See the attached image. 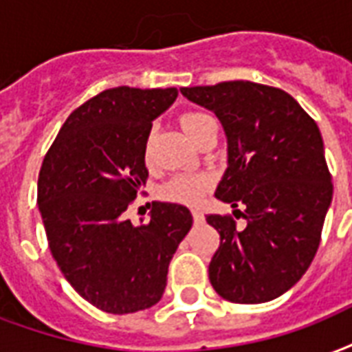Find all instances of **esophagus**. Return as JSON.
<instances>
[{
    "label": "esophagus",
    "instance_id": "esophagus-1",
    "mask_svg": "<svg viewBox=\"0 0 352 352\" xmlns=\"http://www.w3.org/2000/svg\"><path fill=\"white\" fill-rule=\"evenodd\" d=\"M192 216H194L195 223H201V221H205V214H203L201 210H197V208H195V210H192Z\"/></svg>",
    "mask_w": 352,
    "mask_h": 352
}]
</instances>
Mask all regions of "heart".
Returning a JSON list of instances; mask_svg holds the SVG:
<instances>
[{"label": "heart", "instance_id": "obj_1", "mask_svg": "<svg viewBox=\"0 0 352 352\" xmlns=\"http://www.w3.org/2000/svg\"><path fill=\"white\" fill-rule=\"evenodd\" d=\"M212 118L197 111L182 112L179 116V125L184 131L188 138L192 142L197 140V136L203 133L206 125H210ZM144 160L149 162V144L144 146ZM212 188V179L208 175H201V173H181V175L173 177L170 182H166L164 186L160 188V197L171 203H181V205L195 206L199 205L201 201L205 199L208 190Z\"/></svg>", "mask_w": 352, "mask_h": 352}]
</instances>
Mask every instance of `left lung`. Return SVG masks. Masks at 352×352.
<instances>
[{"instance_id":"left-lung-1","label":"left lung","mask_w":352,"mask_h":352,"mask_svg":"<svg viewBox=\"0 0 352 352\" xmlns=\"http://www.w3.org/2000/svg\"><path fill=\"white\" fill-rule=\"evenodd\" d=\"M219 118L229 168L216 197L248 225L210 214L219 248L208 265L212 288L238 305L277 299L305 275L318 253L332 201V177L318 123L280 88L251 80L181 88ZM238 218V216H236Z\"/></svg>"}]
</instances>
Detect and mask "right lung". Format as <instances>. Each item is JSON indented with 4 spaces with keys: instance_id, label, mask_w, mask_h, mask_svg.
Here are the masks:
<instances>
[{
    "instance_id": "obj_1",
    "label": "right lung",
    "mask_w": 352,
    "mask_h": 352,
    "mask_svg": "<svg viewBox=\"0 0 352 352\" xmlns=\"http://www.w3.org/2000/svg\"><path fill=\"white\" fill-rule=\"evenodd\" d=\"M177 88L118 87L77 107L38 173V210L53 258L72 288L99 310L133 314L160 301L168 265L192 227L175 203H153L151 219L125 218L146 184L144 146Z\"/></svg>"
}]
</instances>
